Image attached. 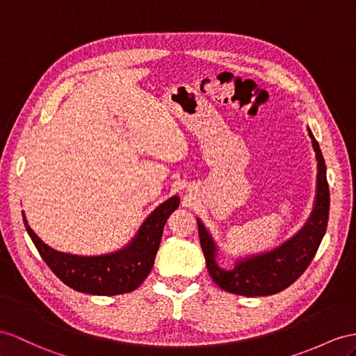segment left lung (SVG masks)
<instances>
[{"mask_svg": "<svg viewBox=\"0 0 356 356\" xmlns=\"http://www.w3.org/2000/svg\"><path fill=\"white\" fill-rule=\"evenodd\" d=\"M307 129L317 161L316 195L308 220L291 238L269 251L236 257L233 268L227 269L218 263L220 247L212 233L197 218L200 243L204 252L209 275L222 290L241 296L275 295L293 284L314 259L330 216V188L326 181V165L322 150L312 129Z\"/></svg>", "mask_w": 356, "mask_h": 356, "instance_id": "1", "label": "left lung"}]
</instances>
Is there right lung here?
I'll use <instances>...</instances> for the list:
<instances>
[{"label":"right lung","instance_id":"obj_1","mask_svg":"<svg viewBox=\"0 0 356 356\" xmlns=\"http://www.w3.org/2000/svg\"><path fill=\"white\" fill-rule=\"evenodd\" d=\"M179 204V195L170 197L145 218L124 247L100 256H78L51 248L31 230L24 212L22 216L42 259L66 286L81 293L114 296L129 293L147 278L159 250L163 225Z\"/></svg>","mask_w":356,"mask_h":356}]
</instances>
